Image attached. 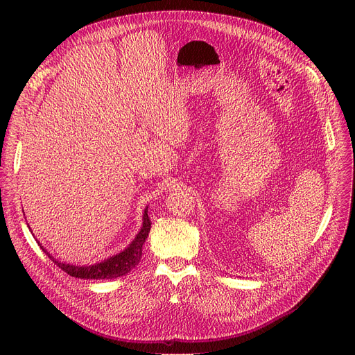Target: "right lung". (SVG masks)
Returning a JSON list of instances; mask_svg holds the SVG:
<instances>
[{
  "instance_id": "add662e5",
  "label": "right lung",
  "mask_w": 355,
  "mask_h": 355,
  "mask_svg": "<svg viewBox=\"0 0 355 355\" xmlns=\"http://www.w3.org/2000/svg\"><path fill=\"white\" fill-rule=\"evenodd\" d=\"M150 227H151V222L148 219L147 207H146L144 214H143V225H141L140 232L136 234L135 240L123 251H121L119 254L112 256V257H110L104 261H101V263H96L94 266H81V267H78V266L58 261L52 257L50 252H47L43 248L42 244H39V241H37V244L46 252L50 260H52L59 268H62L64 272H67L71 277L81 278V279H114V278L126 275L128 272H130L139 264V261L141 259V248H143V244H144V241L148 236Z\"/></svg>"
}]
</instances>
